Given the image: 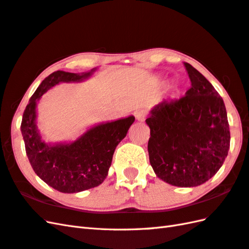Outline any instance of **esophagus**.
<instances>
[{
	"mask_svg": "<svg viewBox=\"0 0 249 249\" xmlns=\"http://www.w3.org/2000/svg\"><path fill=\"white\" fill-rule=\"evenodd\" d=\"M136 119L138 121H140V122H143V121L146 119V117H147V111L142 109V110H139L136 112Z\"/></svg>",
	"mask_w": 249,
	"mask_h": 249,
	"instance_id": "1",
	"label": "esophagus"
}]
</instances>
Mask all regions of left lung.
Segmentation results:
<instances>
[{
    "label": "left lung",
    "mask_w": 249,
    "mask_h": 249,
    "mask_svg": "<svg viewBox=\"0 0 249 249\" xmlns=\"http://www.w3.org/2000/svg\"><path fill=\"white\" fill-rule=\"evenodd\" d=\"M191 82L185 95L152 108L149 161L157 177L170 185L194 187L221 168L231 145L224 101L201 72L184 63Z\"/></svg>",
    "instance_id": "8db88e82"
}]
</instances>
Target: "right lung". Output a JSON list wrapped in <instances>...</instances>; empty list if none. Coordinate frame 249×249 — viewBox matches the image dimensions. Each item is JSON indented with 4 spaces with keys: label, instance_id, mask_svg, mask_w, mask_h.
Returning a JSON list of instances; mask_svg holds the SVG:
<instances>
[{
    "label": "right lung",
    "instance_id": "right-lung-1",
    "mask_svg": "<svg viewBox=\"0 0 249 249\" xmlns=\"http://www.w3.org/2000/svg\"><path fill=\"white\" fill-rule=\"evenodd\" d=\"M93 71L95 68L81 74L62 70L53 72L37 87L23 113L21 131L31 167L40 179L61 193H80L103 183L116 147L135 122V117L129 116L102 123L67 144L52 145L42 141L36 123V102L59 83L81 82Z\"/></svg>",
    "mask_w": 249,
    "mask_h": 249
}]
</instances>
